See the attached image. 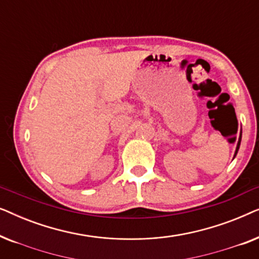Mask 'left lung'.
<instances>
[{
  "mask_svg": "<svg viewBox=\"0 0 259 259\" xmlns=\"http://www.w3.org/2000/svg\"><path fill=\"white\" fill-rule=\"evenodd\" d=\"M239 145H240V140L238 141V145H237V148H236V153H235V157H236V154H237V152H238V150H239Z\"/></svg>",
  "mask_w": 259,
  "mask_h": 259,
  "instance_id": "8db88e82",
  "label": "left lung"
}]
</instances>
